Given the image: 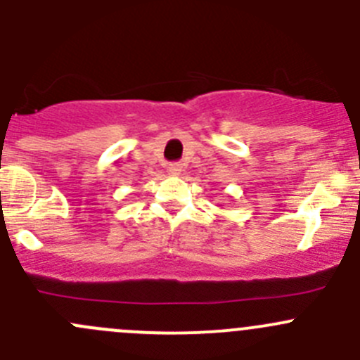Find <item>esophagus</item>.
<instances>
[{
  "label": "esophagus",
  "mask_w": 360,
  "mask_h": 360,
  "mask_svg": "<svg viewBox=\"0 0 360 360\" xmlns=\"http://www.w3.org/2000/svg\"><path fill=\"white\" fill-rule=\"evenodd\" d=\"M183 163L181 162H174V163H170L169 167H167V170H169V174H172V176H179L181 172H183Z\"/></svg>",
  "instance_id": "obj_1"
}]
</instances>
